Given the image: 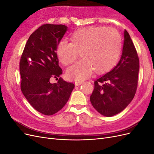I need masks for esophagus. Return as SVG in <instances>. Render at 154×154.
<instances>
[{"instance_id": "1", "label": "esophagus", "mask_w": 154, "mask_h": 154, "mask_svg": "<svg viewBox=\"0 0 154 154\" xmlns=\"http://www.w3.org/2000/svg\"><path fill=\"white\" fill-rule=\"evenodd\" d=\"M82 83H83V82H82V81H76L75 82V85L78 86V85H81Z\"/></svg>"}]
</instances>
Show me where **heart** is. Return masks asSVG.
Masks as SVG:
<instances>
[{"instance_id": "heart-1", "label": "heart", "mask_w": 154, "mask_h": 154, "mask_svg": "<svg viewBox=\"0 0 154 154\" xmlns=\"http://www.w3.org/2000/svg\"><path fill=\"white\" fill-rule=\"evenodd\" d=\"M71 42L60 41L57 54L64 66L72 63L80 52L82 57L67 71V76L83 80L95 70L104 74L117 62L122 50V41L119 32L105 27L91 26L78 29L71 35Z\"/></svg>"}]
</instances>
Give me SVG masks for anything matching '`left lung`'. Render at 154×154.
<instances>
[{
    "label": "left lung",
    "instance_id": "obj_1",
    "mask_svg": "<svg viewBox=\"0 0 154 154\" xmlns=\"http://www.w3.org/2000/svg\"><path fill=\"white\" fill-rule=\"evenodd\" d=\"M139 60L127 30L119 62L114 68L94 82L90 97L93 107L106 117L123 111L132 101L137 87Z\"/></svg>",
    "mask_w": 154,
    "mask_h": 154
}]
</instances>
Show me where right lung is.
I'll return each instance as SVG.
<instances>
[{
    "instance_id": "obj_1",
    "label": "right lung",
    "mask_w": 154,
    "mask_h": 154,
    "mask_svg": "<svg viewBox=\"0 0 154 154\" xmlns=\"http://www.w3.org/2000/svg\"><path fill=\"white\" fill-rule=\"evenodd\" d=\"M67 30L62 24H44L30 35L20 61L21 91L30 105L39 112L51 116L66 104L74 87L59 78L57 46ZM58 79V78H57Z\"/></svg>"
}]
</instances>
